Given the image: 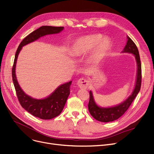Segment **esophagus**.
<instances>
[{"mask_svg": "<svg viewBox=\"0 0 154 154\" xmlns=\"http://www.w3.org/2000/svg\"><path fill=\"white\" fill-rule=\"evenodd\" d=\"M77 84L80 88L87 89V88H88V87H89V82L88 80L82 78V79H80L78 80V81L77 82Z\"/></svg>", "mask_w": 154, "mask_h": 154, "instance_id": "esophagus-1", "label": "esophagus"}]
</instances>
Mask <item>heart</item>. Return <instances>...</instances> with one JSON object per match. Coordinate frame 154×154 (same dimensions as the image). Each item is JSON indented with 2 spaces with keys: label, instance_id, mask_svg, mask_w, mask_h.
I'll return each instance as SVG.
<instances>
[{
  "label": "heart",
  "instance_id": "heart-1",
  "mask_svg": "<svg viewBox=\"0 0 154 154\" xmlns=\"http://www.w3.org/2000/svg\"><path fill=\"white\" fill-rule=\"evenodd\" d=\"M111 46V41L108 37L103 38L100 34L87 35L73 42L69 54L73 57L78 58L84 56L91 51L87 60L88 63L95 65L108 55Z\"/></svg>",
  "mask_w": 154,
  "mask_h": 154
}]
</instances>
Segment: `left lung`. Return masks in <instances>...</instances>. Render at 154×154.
<instances>
[{"instance_id":"8db88e82","label":"left lung","mask_w":154,"mask_h":154,"mask_svg":"<svg viewBox=\"0 0 154 154\" xmlns=\"http://www.w3.org/2000/svg\"><path fill=\"white\" fill-rule=\"evenodd\" d=\"M127 42L122 53H131L134 55L137 66V78L134 89L131 92V95L127 98L125 101L116 106L108 107V108H103L99 106L95 102L92 92L91 91L89 92L90 98L88 104V108L91 116L96 120L101 122H110L118 119L121 117L124 113L128 109L130 106L135 99L138 94L141 88L142 82V66L141 62L139 55V52L135 43L132 39L127 36Z\"/></svg>"}]
</instances>
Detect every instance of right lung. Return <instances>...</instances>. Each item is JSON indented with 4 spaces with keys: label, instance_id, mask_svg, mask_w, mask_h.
Here are the masks:
<instances>
[{
    "label": "right lung",
    "instance_id": "add662e5",
    "mask_svg": "<svg viewBox=\"0 0 154 154\" xmlns=\"http://www.w3.org/2000/svg\"><path fill=\"white\" fill-rule=\"evenodd\" d=\"M64 29L63 27L43 26L28 35L19 45L16 51L12 75L17 96L21 106L30 114L42 119H50L58 116L62 112L66 100L70 94V88L72 81L66 82L53 91L50 95L44 99H38L28 96L20 87L16 75L17 59L23 46L36 41L39 38L48 35L57 34Z\"/></svg>",
    "mask_w": 154,
    "mask_h": 154
}]
</instances>
